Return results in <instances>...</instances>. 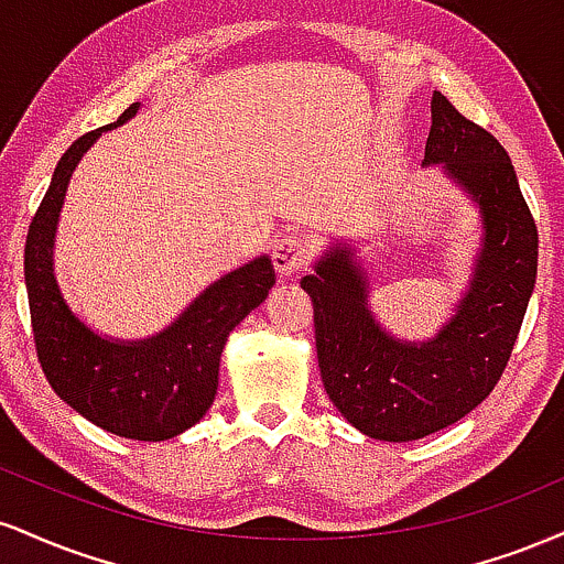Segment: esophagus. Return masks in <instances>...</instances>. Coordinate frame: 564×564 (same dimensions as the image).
Segmentation results:
<instances>
[{
  "label": "esophagus",
  "mask_w": 564,
  "mask_h": 564,
  "mask_svg": "<svg viewBox=\"0 0 564 564\" xmlns=\"http://www.w3.org/2000/svg\"><path fill=\"white\" fill-rule=\"evenodd\" d=\"M310 260V243L300 232H283L273 243V264L281 275H291Z\"/></svg>",
  "instance_id": "1"
}]
</instances>
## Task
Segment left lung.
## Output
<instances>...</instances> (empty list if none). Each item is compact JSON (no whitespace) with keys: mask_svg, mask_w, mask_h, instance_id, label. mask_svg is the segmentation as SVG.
I'll list each match as a JSON object with an SVG mask.
<instances>
[{"mask_svg":"<svg viewBox=\"0 0 564 564\" xmlns=\"http://www.w3.org/2000/svg\"><path fill=\"white\" fill-rule=\"evenodd\" d=\"M424 164H445L480 204L485 243L475 281L448 326L403 345L366 307V278L349 246H334L302 278L315 310L323 387L355 430L387 443L432 435L467 416L507 368L539 270V230L514 166L488 129L432 97Z\"/></svg>","mask_w":564,"mask_h":564,"instance_id":"obj_1","label":"left lung"}]
</instances>
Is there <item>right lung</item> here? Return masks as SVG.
Segmentation results:
<instances>
[{
    "instance_id": "add662e5",
    "label": "right lung",
    "mask_w": 564,
    "mask_h": 564,
    "mask_svg": "<svg viewBox=\"0 0 564 564\" xmlns=\"http://www.w3.org/2000/svg\"><path fill=\"white\" fill-rule=\"evenodd\" d=\"M138 108L132 102L102 129L124 124ZM97 134L100 129L82 134L63 153L29 225L23 273L31 332L44 377L63 403L111 435L159 443L196 424L215 403L219 355L228 334L264 302L275 270L268 257L232 270L153 339L121 345L89 332L57 291L53 238L70 172Z\"/></svg>"
}]
</instances>
